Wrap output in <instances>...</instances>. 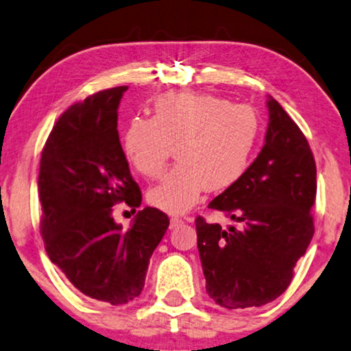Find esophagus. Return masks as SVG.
I'll return each mask as SVG.
<instances>
[{"mask_svg": "<svg viewBox=\"0 0 351 351\" xmlns=\"http://www.w3.org/2000/svg\"><path fill=\"white\" fill-rule=\"evenodd\" d=\"M184 223L181 218H176V216H173V218L170 219V229H175V227H178L180 224Z\"/></svg>", "mask_w": 351, "mask_h": 351, "instance_id": "1", "label": "esophagus"}]
</instances>
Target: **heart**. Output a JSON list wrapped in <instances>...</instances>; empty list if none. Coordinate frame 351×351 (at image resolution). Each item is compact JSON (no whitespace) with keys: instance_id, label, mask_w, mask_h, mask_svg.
<instances>
[{"instance_id":"b5f03b06","label":"heart","mask_w":351,"mask_h":351,"mask_svg":"<svg viewBox=\"0 0 351 351\" xmlns=\"http://www.w3.org/2000/svg\"><path fill=\"white\" fill-rule=\"evenodd\" d=\"M259 130L258 112L248 105L213 93L175 90L157 98L151 119L128 121L122 151L138 173L157 180L175 146L180 162L152 187L147 200L167 213H184L205 189H227L245 173Z\"/></svg>"}]
</instances>
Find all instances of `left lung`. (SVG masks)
I'll return each instance as SVG.
<instances>
[{
    "label": "left lung",
    "instance_id": "1",
    "mask_svg": "<svg viewBox=\"0 0 351 351\" xmlns=\"http://www.w3.org/2000/svg\"><path fill=\"white\" fill-rule=\"evenodd\" d=\"M265 143L243 175L210 202L237 226L197 216L206 293L226 308L261 307L281 295L315 226L317 165L308 141L274 97Z\"/></svg>",
    "mask_w": 351,
    "mask_h": 351
}]
</instances>
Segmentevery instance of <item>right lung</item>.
Here are the masks:
<instances>
[{
  "instance_id": "right-lung-1",
  "label": "right lung",
  "mask_w": 351,
  "mask_h": 351,
  "mask_svg": "<svg viewBox=\"0 0 351 351\" xmlns=\"http://www.w3.org/2000/svg\"><path fill=\"white\" fill-rule=\"evenodd\" d=\"M127 86L106 88L68 108L41 154L38 191L41 234L49 259L87 298L111 305L141 294L147 265L170 219L146 206L128 230L112 206L141 205L117 132Z\"/></svg>"
}]
</instances>
